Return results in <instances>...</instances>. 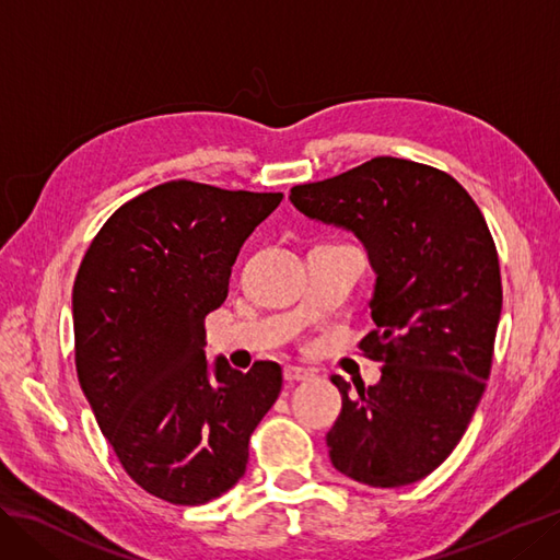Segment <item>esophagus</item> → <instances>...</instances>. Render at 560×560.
Instances as JSON below:
<instances>
[{"label": "esophagus", "instance_id": "34e87169", "mask_svg": "<svg viewBox=\"0 0 560 560\" xmlns=\"http://www.w3.org/2000/svg\"><path fill=\"white\" fill-rule=\"evenodd\" d=\"M313 376V371L303 369V366H284V381L287 383H299V381H308Z\"/></svg>", "mask_w": 560, "mask_h": 560}]
</instances>
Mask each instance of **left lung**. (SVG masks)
<instances>
[{"instance_id": "1", "label": "left lung", "mask_w": 560, "mask_h": 560, "mask_svg": "<svg viewBox=\"0 0 560 560\" xmlns=\"http://www.w3.org/2000/svg\"><path fill=\"white\" fill-rule=\"evenodd\" d=\"M290 200L358 235L376 270V329L360 348L383 362L381 383L350 397L331 376L343 397L331 465L374 488L425 479L463 439L493 364L502 280L486 219L451 175L393 156L296 184Z\"/></svg>"}]
</instances>
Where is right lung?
Listing matches in <instances>:
<instances>
[{
	"mask_svg": "<svg viewBox=\"0 0 560 560\" xmlns=\"http://www.w3.org/2000/svg\"><path fill=\"white\" fill-rule=\"evenodd\" d=\"M282 194L173 179L124 202L97 231L72 290L74 362L128 477L171 504L238 483L249 436L282 369L206 360V315L226 301L235 257Z\"/></svg>",
	"mask_w": 560,
	"mask_h": 560,
	"instance_id": "add662e5",
	"label": "right lung"
}]
</instances>
